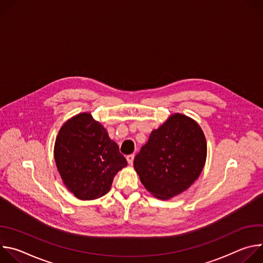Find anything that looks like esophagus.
Returning a JSON list of instances; mask_svg holds the SVG:
<instances>
[{
  "label": "esophagus",
  "instance_id": "34e87169",
  "mask_svg": "<svg viewBox=\"0 0 263 263\" xmlns=\"http://www.w3.org/2000/svg\"><path fill=\"white\" fill-rule=\"evenodd\" d=\"M133 160H134V155H133V154L127 156V161H128L129 164H132V163H133Z\"/></svg>",
  "mask_w": 263,
  "mask_h": 263
}]
</instances>
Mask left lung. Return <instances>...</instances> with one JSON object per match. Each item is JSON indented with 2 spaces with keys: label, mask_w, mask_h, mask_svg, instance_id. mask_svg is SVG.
<instances>
[{
  "label": "left lung",
  "mask_w": 263,
  "mask_h": 263,
  "mask_svg": "<svg viewBox=\"0 0 263 263\" xmlns=\"http://www.w3.org/2000/svg\"><path fill=\"white\" fill-rule=\"evenodd\" d=\"M206 157L207 142L200 125L190 117L174 114L149 134L133 165L149 194L170 200L195 183Z\"/></svg>",
  "instance_id": "1"
}]
</instances>
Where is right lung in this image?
<instances>
[{
	"mask_svg": "<svg viewBox=\"0 0 263 263\" xmlns=\"http://www.w3.org/2000/svg\"><path fill=\"white\" fill-rule=\"evenodd\" d=\"M54 158L67 191L83 201L105 196L118 172L127 166L118 143L89 112L76 115L62 125Z\"/></svg>",
	"mask_w": 263,
	"mask_h": 263,
	"instance_id": "add662e5",
	"label": "right lung"
}]
</instances>
